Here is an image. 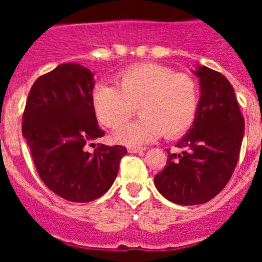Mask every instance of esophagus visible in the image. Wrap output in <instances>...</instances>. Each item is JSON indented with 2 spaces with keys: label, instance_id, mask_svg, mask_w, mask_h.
<instances>
[{
  "label": "esophagus",
  "instance_id": "obj_1",
  "mask_svg": "<svg viewBox=\"0 0 262 262\" xmlns=\"http://www.w3.org/2000/svg\"><path fill=\"white\" fill-rule=\"evenodd\" d=\"M127 149H128L129 154L142 155L143 152H145V148H140V147H128V148H127Z\"/></svg>",
  "mask_w": 262,
  "mask_h": 262
}]
</instances>
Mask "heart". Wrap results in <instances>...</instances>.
<instances>
[{"mask_svg": "<svg viewBox=\"0 0 262 262\" xmlns=\"http://www.w3.org/2000/svg\"><path fill=\"white\" fill-rule=\"evenodd\" d=\"M198 85L189 75L159 64H140L122 72L117 88L98 84L93 108L102 124L117 128L131 118L136 106L142 117L115 131V140L144 144L164 135L177 138L193 124L198 108Z\"/></svg>", "mask_w": 262, "mask_h": 262, "instance_id": "1", "label": "heart"}]
</instances>
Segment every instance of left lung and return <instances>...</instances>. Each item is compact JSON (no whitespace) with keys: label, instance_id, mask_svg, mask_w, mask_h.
<instances>
[{"label":"left lung","instance_id":"8db88e82","mask_svg":"<svg viewBox=\"0 0 262 262\" xmlns=\"http://www.w3.org/2000/svg\"><path fill=\"white\" fill-rule=\"evenodd\" d=\"M200 78L201 96L191 127L177 142L181 154H169L155 176L157 190L182 206L212 200L230 181L239 160L244 118L235 90L222 73L203 66L191 71Z\"/></svg>","mask_w":262,"mask_h":262}]
</instances>
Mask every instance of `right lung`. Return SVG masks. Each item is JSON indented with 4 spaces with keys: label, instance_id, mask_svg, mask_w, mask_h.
I'll use <instances>...</instances> for the list:
<instances>
[{
    "label": "right lung",
    "instance_id": "obj_1",
    "mask_svg": "<svg viewBox=\"0 0 262 262\" xmlns=\"http://www.w3.org/2000/svg\"><path fill=\"white\" fill-rule=\"evenodd\" d=\"M94 73L77 62L57 66L34 82L23 113L22 134L48 189L71 202H90L114 184L122 145L88 144L103 136L93 108Z\"/></svg>",
    "mask_w": 262,
    "mask_h": 262
}]
</instances>
